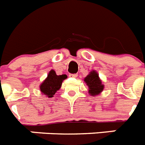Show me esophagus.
Returning <instances> with one entry per match:
<instances>
[{
    "label": "esophagus",
    "mask_w": 145,
    "mask_h": 145,
    "mask_svg": "<svg viewBox=\"0 0 145 145\" xmlns=\"http://www.w3.org/2000/svg\"><path fill=\"white\" fill-rule=\"evenodd\" d=\"M69 76H70V77H72V78H76V76H77V74H69Z\"/></svg>",
    "instance_id": "34e87169"
}]
</instances>
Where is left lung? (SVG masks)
Returning a JSON list of instances; mask_svg holds the SVG:
<instances>
[{"instance_id":"1","label":"left lung","mask_w":145,"mask_h":145,"mask_svg":"<svg viewBox=\"0 0 145 145\" xmlns=\"http://www.w3.org/2000/svg\"><path fill=\"white\" fill-rule=\"evenodd\" d=\"M87 86H88V92L91 95H98L102 92L104 88V86L102 84L99 75L95 71H92L84 79Z\"/></svg>"}]
</instances>
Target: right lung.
<instances>
[{
	"mask_svg": "<svg viewBox=\"0 0 145 145\" xmlns=\"http://www.w3.org/2000/svg\"><path fill=\"white\" fill-rule=\"evenodd\" d=\"M67 78V75H57L54 70L50 71L47 78L40 86V91L48 97H53L55 93L60 88L62 82Z\"/></svg>",
	"mask_w": 145,
	"mask_h": 145,
	"instance_id": "right-lung-1",
	"label": "right lung"
}]
</instances>
